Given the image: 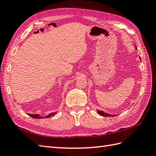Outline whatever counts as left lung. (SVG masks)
I'll return each instance as SVG.
<instances>
[{
	"label": "left lung",
	"mask_w": 156,
	"mask_h": 156,
	"mask_svg": "<svg viewBox=\"0 0 156 156\" xmlns=\"http://www.w3.org/2000/svg\"><path fill=\"white\" fill-rule=\"evenodd\" d=\"M135 49H136V48H135ZM97 112L99 115H100L103 116H115L116 115H110V114H108L107 112H105L104 111H100V110H97Z\"/></svg>",
	"instance_id": "1"
}]
</instances>
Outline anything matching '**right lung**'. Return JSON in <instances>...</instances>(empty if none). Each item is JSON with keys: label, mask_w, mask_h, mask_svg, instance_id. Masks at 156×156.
I'll list each match as a JSON object with an SVG mask.
<instances>
[{"label": "right lung", "mask_w": 156, "mask_h": 156, "mask_svg": "<svg viewBox=\"0 0 156 156\" xmlns=\"http://www.w3.org/2000/svg\"><path fill=\"white\" fill-rule=\"evenodd\" d=\"M56 114V112H52V113H50L49 115H48V116H46L45 117H42L41 116H40L39 115L37 114H35V115H32V114H28L30 116H31L32 118H34V119H44V118H50L51 116H53V115H55Z\"/></svg>", "instance_id": "add662e5"}]
</instances>
